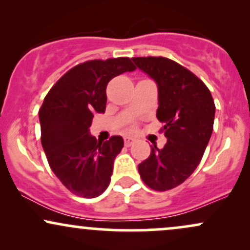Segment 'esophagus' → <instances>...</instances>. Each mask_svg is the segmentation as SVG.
<instances>
[{
    "mask_svg": "<svg viewBox=\"0 0 250 250\" xmlns=\"http://www.w3.org/2000/svg\"><path fill=\"white\" fill-rule=\"evenodd\" d=\"M135 142V139L134 137H130V136H125V147H130L131 145Z\"/></svg>",
    "mask_w": 250,
    "mask_h": 250,
    "instance_id": "esophagus-1",
    "label": "esophagus"
}]
</instances>
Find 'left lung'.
<instances>
[{
  "label": "left lung",
  "mask_w": 250,
  "mask_h": 250,
  "mask_svg": "<svg viewBox=\"0 0 250 250\" xmlns=\"http://www.w3.org/2000/svg\"><path fill=\"white\" fill-rule=\"evenodd\" d=\"M131 60L157 84L156 117L167 137L165 147L153 146L140 163V176L154 190H169L185 182L202 159L213 133V96L199 77L175 61L151 56Z\"/></svg>",
  "instance_id": "8db88e82"
}]
</instances>
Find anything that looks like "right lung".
I'll return each mask as SVG.
<instances>
[{
	"label": "right lung",
	"mask_w": 250,
	"mask_h": 250,
	"mask_svg": "<svg viewBox=\"0 0 250 250\" xmlns=\"http://www.w3.org/2000/svg\"><path fill=\"white\" fill-rule=\"evenodd\" d=\"M136 68L128 57L93 60L71 68L57 81L40 108L41 142L51 170L77 196L96 197L110 183L121 136L97 141L90 135L94 114H103L108 82Z\"/></svg>",
	"instance_id": "obj_1"
}]
</instances>
